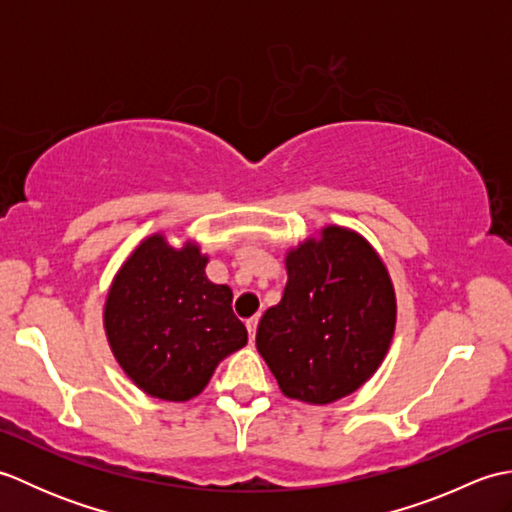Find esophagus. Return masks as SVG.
<instances>
[{"label":"esophagus","instance_id":"esophagus-1","mask_svg":"<svg viewBox=\"0 0 512 512\" xmlns=\"http://www.w3.org/2000/svg\"><path fill=\"white\" fill-rule=\"evenodd\" d=\"M257 323H259V319H257V317H250V319H246V330H248V336H250V341H255Z\"/></svg>","mask_w":512,"mask_h":512}]
</instances>
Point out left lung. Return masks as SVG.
I'll return each mask as SVG.
<instances>
[{
    "instance_id": "left-lung-1",
    "label": "left lung",
    "mask_w": 512,
    "mask_h": 512,
    "mask_svg": "<svg viewBox=\"0 0 512 512\" xmlns=\"http://www.w3.org/2000/svg\"><path fill=\"white\" fill-rule=\"evenodd\" d=\"M288 284L264 312L257 350L284 396L308 405L350 396L374 376L394 339L396 295L372 244L325 226L286 253Z\"/></svg>"
}]
</instances>
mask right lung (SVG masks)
Wrapping results in <instances>:
<instances>
[{
  "label": "right lung",
  "mask_w": 512,
  "mask_h": 512,
  "mask_svg": "<svg viewBox=\"0 0 512 512\" xmlns=\"http://www.w3.org/2000/svg\"><path fill=\"white\" fill-rule=\"evenodd\" d=\"M206 262L195 242L173 248L154 233L125 259L107 292V341L123 372L149 396L195 398L220 361L248 341L231 288L209 281Z\"/></svg>",
  "instance_id": "obj_1"
}]
</instances>
